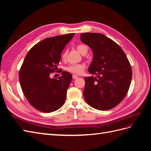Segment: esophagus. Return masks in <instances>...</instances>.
Wrapping results in <instances>:
<instances>
[{
	"label": "esophagus",
	"mask_w": 151,
	"mask_h": 151,
	"mask_svg": "<svg viewBox=\"0 0 151 151\" xmlns=\"http://www.w3.org/2000/svg\"><path fill=\"white\" fill-rule=\"evenodd\" d=\"M72 77H73V79H77V78H78V76H76V75H73L72 76Z\"/></svg>",
	"instance_id": "esophagus-1"
}]
</instances>
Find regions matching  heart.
<instances>
[{
	"label": "heart",
	"mask_w": 151,
	"mask_h": 151,
	"mask_svg": "<svg viewBox=\"0 0 151 151\" xmlns=\"http://www.w3.org/2000/svg\"><path fill=\"white\" fill-rule=\"evenodd\" d=\"M77 49L78 51L82 54L84 55L88 53V47L87 45L84 44H80L77 46ZM67 51L64 50L61 55V58L63 60H65L67 57ZM86 65L84 63H77V64H71L70 65L65 67V70L70 73H72L76 75H80L83 72L84 70L85 69Z\"/></svg>",
	"instance_id": "b5f03b06"
}]
</instances>
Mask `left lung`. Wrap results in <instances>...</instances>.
<instances>
[{
	"mask_svg": "<svg viewBox=\"0 0 151 151\" xmlns=\"http://www.w3.org/2000/svg\"><path fill=\"white\" fill-rule=\"evenodd\" d=\"M81 40L92 50L93 58L88 71L96 75L84 77V99L91 107L108 110L127 95L132 76L131 65L121 47L105 35L81 33Z\"/></svg>",
	"mask_w": 151,
	"mask_h": 151,
	"instance_id": "8db88e82",
	"label": "left lung"
}]
</instances>
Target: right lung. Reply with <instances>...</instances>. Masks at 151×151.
<instances>
[{
  "label": "right lung",
  "instance_id": "1",
  "mask_svg": "<svg viewBox=\"0 0 151 151\" xmlns=\"http://www.w3.org/2000/svg\"><path fill=\"white\" fill-rule=\"evenodd\" d=\"M74 35L42 40L29 50L22 63L19 73L21 89L29 103L40 111H55L65 101L72 74L63 71L62 76L55 79L50 75L56 70L63 48Z\"/></svg>",
  "mask_w": 151,
  "mask_h": 151
}]
</instances>
